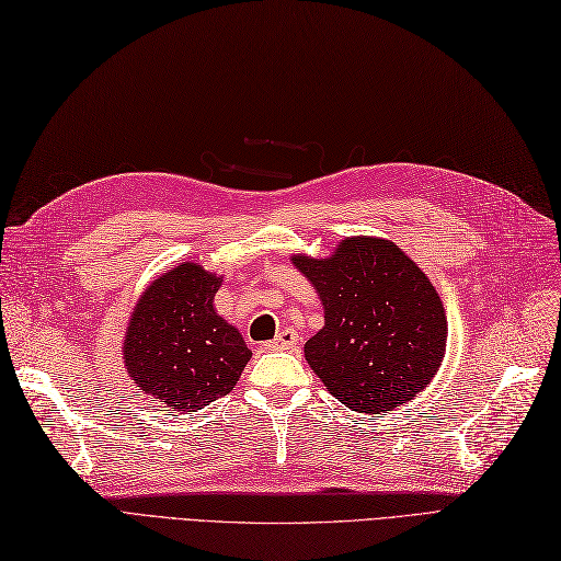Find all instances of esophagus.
Segmentation results:
<instances>
[{
	"instance_id": "esophagus-1",
	"label": "esophagus",
	"mask_w": 561,
	"mask_h": 561,
	"mask_svg": "<svg viewBox=\"0 0 561 561\" xmlns=\"http://www.w3.org/2000/svg\"><path fill=\"white\" fill-rule=\"evenodd\" d=\"M297 346H299V334H297L295 330H290V328L280 330V332L276 334L274 342L266 344L268 351H293V348H297Z\"/></svg>"
}]
</instances>
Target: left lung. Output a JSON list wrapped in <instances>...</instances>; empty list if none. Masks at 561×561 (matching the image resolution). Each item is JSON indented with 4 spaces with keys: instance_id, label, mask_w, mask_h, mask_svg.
<instances>
[{
    "instance_id": "obj_1",
    "label": "left lung",
    "mask_w": 561,
    "mask_h": 561,
    "mask_svg": "<svg viewBox=\"0 0 561 561\" xmlns=\"http://www.w3.org/2000/svg\"><path fill=\"white\" fill-rule=\"evenodd\" d=\"M290 262L325 311L304 358L339 402L360 414L393 412L433 381L447 351V313L410 254L377 236H348L330 257L301 252Z\"/></svg>"
}]
</instances>
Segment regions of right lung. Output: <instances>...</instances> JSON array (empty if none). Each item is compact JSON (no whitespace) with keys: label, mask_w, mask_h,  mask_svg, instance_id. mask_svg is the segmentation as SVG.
Masks as SVG:
<instances>
[{"label":"right lung","mask_w":561,"mask_h":561,"mask_svg":"<svg viewBox=\"0 0 561 561\" xmlns=\"http://www.w3.org/2000/svg\"><path fill=\"white\" fill-rule=\"evenodd\" d=\"M222 276L182 262L151 280L130 313L124 365L145 396L196 412L227 396L252 351L213 307Z\"/></svg>","instance_id":"obj_1"}]
</instances>
